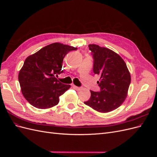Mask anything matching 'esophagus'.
Returning a JSON list of instances; mask_svg holds the SVG:
<instances>
[{
	"mask_svg": "<svg viewBox=\"0 0 157 157\" xmlns=\"http://www.w3.org/2000/svg\"><path fill=\"white\" fill-rule=\"evenodd\" d=\"M72 86H73V88L74 89H75L76 90H81V88H80V87H78V86H75V85H74V84L72 85Z\"/></svg>",
	"mask_w": 157,
	"mask_h": 157,
	"instance_id": "1",
	"label": "esophagus"
}]
</instances>
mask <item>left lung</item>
I'll return each instance as SVG.
<instances>
[{
	"label": "left lung",
	"mask_w": 157,
	"mask_h": 157,
	"mask_svg": "<svg viewBox=\"0 0 157 157\" xmlns=\"http://www.w3.org/2000/svg\"><path fill=\"white\" fill-rule=\"evenodd\" d=\"M94 59L93 71L99 76L100 91L90 90L91 96L86 105L101 113L115 110L127 96L131 77L126 63L121 57L107 48L90 44Z\"/></svg>",
	"instance_id": "8db88e82"
}]
</instances>
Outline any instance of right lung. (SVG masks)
<instances>
[{"instance_id": "obj_1", "label": "right lung", "mask_w": 157, "mask_h": 157, "mask_svg": "<svg viewBox=\"0 0 157 157\" xmlns=\"http://www.w3.org/2000/svg\"><path fill=\"white\" fill-rule=\"evenodd\" d=\"M77 48L56 42L27 57L18 75L23 96L33 107L48 109L59 103V97L71 87L56 77L63 73L64 57Z\"/></svg>"}]
</instances>
